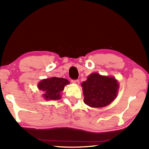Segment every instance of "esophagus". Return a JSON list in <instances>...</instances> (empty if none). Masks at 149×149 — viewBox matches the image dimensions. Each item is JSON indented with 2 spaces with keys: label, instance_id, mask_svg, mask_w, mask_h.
<instances>
[{
  "label": "esophagus",
  "instance_id": "obj_1",
  "mask_svg": "<svg viewBox=\"0 0 149 149\" xmlns=\"http://www.w3.org/2000/svg\"><path fill=\"white\" fill-rule=\"evenodd\" d=\"M72 82L73 83H75V84H79V81L78 79H73V80H72Z\"/></svg>",
  "mask_w": 149,
  "mask_h": 149
}]
</instances>
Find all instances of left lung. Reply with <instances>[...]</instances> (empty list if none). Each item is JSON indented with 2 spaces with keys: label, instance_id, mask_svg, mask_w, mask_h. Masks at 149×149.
Wrapping results in <instances>:
<instances>
[{
  "label": "left lung",
  "instance_id": "1",
  "mask_svg": "<svg viewBox=\"0 0 149 149\" xmlns=\"http://www.w3.org/2000/svg\"><path fill=\"white\" fill-rule=\"evenodd\" d=\"M84 102L93 108H101L109 104L116 97L119 88L115 78L103 76L93 73L81 84Z\"/></svg>",
  "mask_w": 149,
  "mask_h": 149
}]
</instances>
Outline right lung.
<instances>
[{
    "mask_svg": "<svg viewBox=\"0 0 149 149\" xmlns=\"http://www.w3.org/2000/svg\"><path fill=\"white\" fill-rule=\"evenodd\" d=\"M69 81L64 78L52 77L40 81L38 88L44 92L43 97L46 100H58L61 99L60 94Z\"/></svg>",
    "mask_w": 149,
    "mask_h": 149,
    "instance_id": "right-lung-1",
    "label": "right lung"
}]
</instances>
